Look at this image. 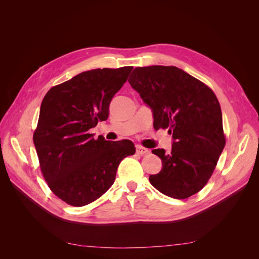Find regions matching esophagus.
Here are the masks:
<instances>
[{"instance_id": "34e87169", "label": "esophagus", "mask_w": 259, "mask_h": 259, "mask_svg": "<svg viewBox=\"0 0 259 259\" xmlns=\"http://www.w3.org/2000/svg\"><path fill=\"white\" fill-rule=\"evenodd\" d=\"M149 152V150L147 148L143 147V146H136V153L138 154H147Z\"/></svg>"}]
</instances>
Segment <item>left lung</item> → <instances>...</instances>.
Segmentation results:
<instances>
[{"label": "left lung", "mask_w": 259, "mask_h": 259, "mask_svg": "<svg viewBox=\"0 0 259 259\" xmlns=\"http://www.w3.org/2000/svg\"><path fill=\"white\" fill-rule=\"evenodd\" d=\"M128 82L150 107L153 127L168 128L171 151L154 149L162 169L149 176L161 193L187 199L204 187L226 144L223 114L208 86L174 66L137 67Z\"/></svg>", "instance_id": "8db88e82"}]
</instances>
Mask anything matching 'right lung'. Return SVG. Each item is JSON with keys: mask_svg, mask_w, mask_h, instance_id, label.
I'll return each mask as SVG.
<instances>
[{"mask_svg": "<svg viewBox=\"0 0 259 259\" xmlns=\"http://www.w3.org/2000/svg\"><path fill=\"white\" fill-rule=\"evenodd\" d=\"M133 67L84 71L46 94L33 143L51 190L72 206L100 198L115 179L120 162L135 153L131 140L94 138L91 128L109 115L111 99Z\"/></svg>", "mask_w": 259, "mask_h": 259, "instance_id": "right-lung-1", "label": "right lung"}]
</instances>
